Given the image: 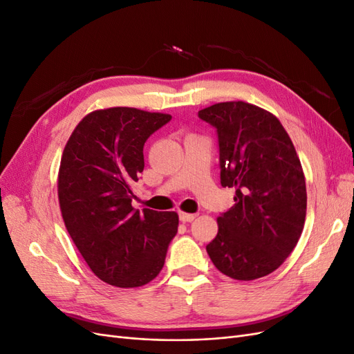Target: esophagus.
Returning <instances> with one entry per match:
<instances>
[{
	"instance_id": "1",
	"label": "esophagus",
	"mask_w": 354,
	"mask_h": 354,
	"mask_svg": "<svg viewBox=\"0 0 354 354\" xmlns=\"http://www.w3.org/2000/svg\"><path fill=\"white\" fill-rule=\"evenodd\" d=\"M178 216H180V220L183 223H190L196 218V214H189V212H183V211H180Z\"/></svg>"
}]
</instances>
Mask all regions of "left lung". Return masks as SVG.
I'll return each mask as SVG.
<instances>
[{"label":"left lung","instance_id":"8db88e82","mask_svg":"<svg viewBox=\"0 0 354 354\" xmlns=\"http://www.w3.org/2000/svg\"><path fill=\"white\" fill-rule=\"evenodd\" d=\"M217 128L221 186L234 187V207L217 218L207 245L217 269L232 279L270 274L301 236L307 192L301 162L277 118L246 102H221L199 111Z\"/></svg>","mask_w":354,"mask_h":354}]
</instances>
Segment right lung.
Returning a JSON list of instances; mask_svg holds the SVG:
<instances>
[{
    "mask_svg": "<svg viewBox=\"0 0 354 354\" xmlns=\"http://www.w3.org/2000/svg\"><path fill=\"white\" fill-rule=\"evenodd\" d=\"M171 115L108 108L85 115L63 149L57 195L68 233L100 281L137 288L162 270L178 214L131 205L143 146Z\"/></svg>",
    "mask_w": 354,
    "mask_h": 354,
    "instance_id": "add662e5",
    "label": "right lung"
}]
</instances>
